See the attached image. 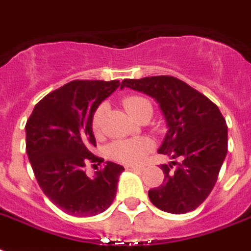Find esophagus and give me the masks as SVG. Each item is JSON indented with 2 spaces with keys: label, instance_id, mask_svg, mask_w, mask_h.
Segmentation results:
<instances>
[{
  "label": "esophagus",
  "instance_id": "1",
  "mask_svg": "<svg viewBox=\"0 0 251 251\" xmlns=\"http://www.w3.org/2000/svg\"><path fill=\"white\" fill-rule=\"evenodd\" d=\"M125 169L126 170H129V172H142V170H143L142 166H134V165H126Z\"/></svg>",
  "mask_w": 251,
  "mask_h": 251
}]
</instances>
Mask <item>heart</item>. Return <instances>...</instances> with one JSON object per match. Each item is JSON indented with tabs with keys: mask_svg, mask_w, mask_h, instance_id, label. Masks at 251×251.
<instances>
[{
	"mask_svg": "<svg viewBox=\"0 0 251 251\" xmlns=\"http://www.w3.org/2000/svg\"><path fill=\"white\" fill-rule=\"evenodd\" d=\"M122 104H124L126 112L131 116L132 119H135L144 108L151 105V103L142 97L130 95V97H126L122 100ZM103 113H104V105H100L93 116L91 125H93V130L95 134H99L101 130ZM151 150H152L151 140L146 139V138H136V139L117 140L115 143H112L108 148V153H109L111 158H113L115 161H119L122 164L134 165L139 164Z\"/></svg>",
	"mask_w": 251,
	"mask_h": 251,
	"instance_id": "1",
	"label": "heart"
}]
</instances>
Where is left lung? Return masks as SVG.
<instances>
[{"label":"left lung","mask_w":251,"mask_h":251,"mask_svg":"<svg viewBox=\"0 0 251 251\" xmlns=\"http://www.w3.org/2000/svg\"><path fill=\"white\" fill-rule=\"evenodd\" d=\"M124 87L157 101L168 127L157 152L173 160L182 158L175 170L170 164L161 165L164 183L148 191L151 202L172 214L195 210L210 195L227 156L225 117L210 99L175 77L124 79Z\"/></svg>","instance_id":"8db88e82"}]
</instances>
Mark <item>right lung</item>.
I'll list each match as a JSON object with an SVG mask.
<instances>
[{
  "label": "right lung",
  "mask_w": 251,
  "mask_h": 251,
  "mask_svg": "<svg viewBox=\"0 0 251 251\" xmlns=\"http://www.w3.org/2000/svg\"><path fill=\"white\" fill-rule=\"evenodd\" d=\"M119 86L117 79L72 81L42 98L26 121V154L34 176L49 200L69 215L103 213L116 196L124 166L107 161L94 176H87L85 166L104 161L91 153L97 146L91 122Z\"/></svg>",
  "instance_id": "1"
}]
</instances>
